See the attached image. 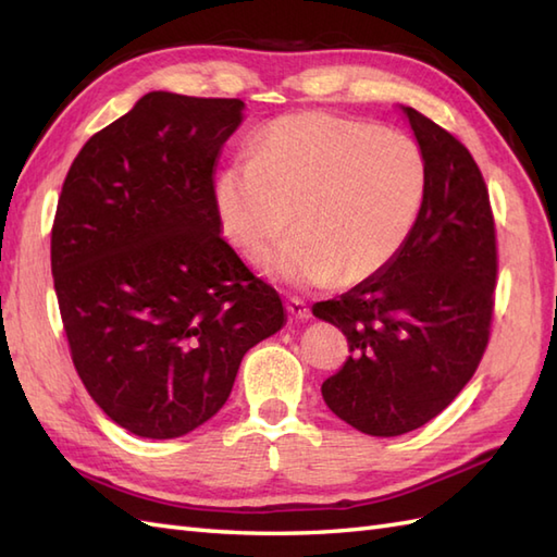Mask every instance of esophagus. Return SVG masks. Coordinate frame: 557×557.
Here are the masks:
<instances>
[{"instance_id": "obj_1", "label": "esophagus", "mask_w": 557, "mask_h": 557, "mask_svg": "<svg viewBox=\"0 0 557 557\" xmlns=\"http://www.w3.org/2000/svg\"><path fill=\"white\" fill-rule=\"evenodd\" d=\"M287 313L294 318V321H309V318H311V309L301 299H289L287 301Z\"/></svg>"}]
</instances>
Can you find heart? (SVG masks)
<instances>
[{"label":"heart","instance_id":"obj_1","mask_svg":"<svg viewBox=\"0 0 557 557\" xmlns=\"http://www.w3.org/2000/svg\"><path fill=\"white\" fill-rule=\"evenodd\" d=\"M429 164L407 134L327 112L272 122L253 160H234L212 188L224 236L263 270L297 287L359 285L385 270L417 224Z\"/></svg>","mask_w":557,"mask_h":557}]
</instances>
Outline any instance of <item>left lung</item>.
<instances>
[{"label": "left lung", "mask_w": 557, "mask_h": 557, "mask_svg": "<svg viewBox=\"0 0 557 557\" xmlns=\"http://www.w3.org/2000/svg\"><path fill=\"white\" fill-rule=\"evenodd\" d=\"M401 112L429 164L421 215L385 270L313 306L351 351L321 387L325 405L377 437L421 429L471 381L488 345L498 275L488 188L474 158L429 116Z\"/></svg>", "instance_id": "8db88e82"}]
</instances>
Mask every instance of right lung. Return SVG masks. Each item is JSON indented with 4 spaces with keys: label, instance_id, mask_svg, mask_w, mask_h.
<instances>
[{
    "label": "right lung",
    "instance_id": "1",
    "mask_svg": "<svg viewBox=\"0 0 557 557\" xmlns=\"http://www.w3.org/2000/svg\"><path fill=\"white\" fill-rule=\"evenodd\" d=\"M244 108L152 90L81 148L59 196L52 277L71 359L140 437L215 417L244 354L287 323L220 236L212 174Z\"/></svg>",
    "mask_w": 557,
    "mask_h": 557
}]
</instances>
